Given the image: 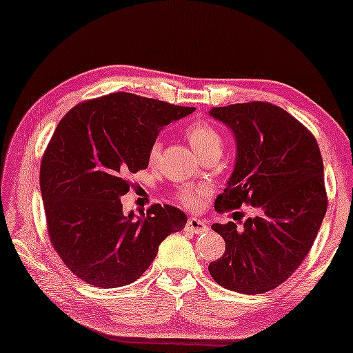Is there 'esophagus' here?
I'll return each mask as SVG.
<instances>
[{"label":"esophagus","mask_w":353,"mask_h":353,"mask_svg":"<svg viewBox=\"0 0 353 353\" xmlns=\"http://www.w3.org/2000/svg\"><path fill=\"white\" fill-rule=\"evenodd\" d=\"M186 225L190 231H194V233H203V231L208 230V225L203 221H200V219H195V217H190Z\"/></svg>","instance_id":"obj_1"}]
</instances>
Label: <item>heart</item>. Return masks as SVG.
I'll return each instance as SVG.
<instances>
[{
  "label": "heart",
  "mask_w": 353,
  "mask_h": 353,
  "mask_svg": "<svg viewBox=\"0 0 353 353\" xmlns=\"http://www.w3.org/2000/svg\"><path fill=\"white\" fill-rule=\"evenodd\" d=\"M186 137L194 148V152L199 154V158H205L208 154L212 153H222L223 148V139L214 126L210 125L205 120H197V122L190 123L186 128ZM161 153V143L154 141L148 148V163L154 164L159 158ZM206 192L203 189H194V188H183L178 192L176 199L181 205L188 208H197L200 205V199L203 197Z\"/></svg>",
  "instance_id": "obj_1"
}]
</instances>
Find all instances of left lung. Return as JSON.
<instances>
[{
	"instance_id": "obj_1",
	"label": "left lung",
	"mask_w": 353,
	"mask_h": 353,
	"mask_svg": "<svg viewBox=\"0 0 353 353\" xmlns=\"http://www.w3.org/2000/svg\"><path fill=\"white\" fill-rule=\"evenodd\" d=\"M236 139V164L214 208L252 205L239 228L214 223L225 253L208 270L219 285L241 294L275 290L308 255L327 211L323 163L310 130L285 109L264 101L212 108ZM236 214V212H234Z\"/></svg>"
}]
</instances>
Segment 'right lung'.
<instances>
[{
    "label": "right lung",
    "mask_w": 353,
    "mask_h": 353,
    "mask_svg": "<svg viewBox=\"0 0 353 353\" xmlns=\"http://www.w3.org/2000/svg\"><path fill=\"white\" fill-rule=\"evenodd\" d=\"M194 109L115 92L79 103L56 126L40 190L51 244L78 279L98 288L130 285L161 242L186 227V214L170 205L125 216L120 197L130 190V173L147 169L161 130Z\"/></svg>",
    "instance_id": "obj_1"
}]
</instances>
